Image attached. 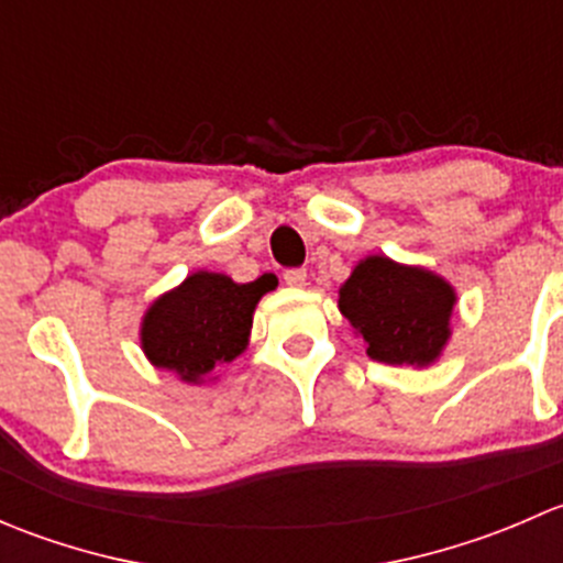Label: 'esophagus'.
I'll return each mask as SVG.
<instances>
[{"label":"esophagus","mask_w":563,"mask_h":563,"mask_svg":"<svg viewBox=\"0 0 563 563\" xmlns=\"http://www.w3.org/2000/svg\"><path fill=\"white\" fill-rule=\"evenodd\" d=\"M283 280H286L288 286H305V280H308V272L299 269V266H291V269L283 272Z\"/></svg>","instance_id":"obj_1"}]
</instances>
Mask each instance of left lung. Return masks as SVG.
Returning <instances> with one entry per match:
<instances>
[{
	"mask_svg": "<svg viewBox=\"0 0 563 563\" xmlns=\"http://www.w3.org/2000/svg\"><path fill=\"white\" fill-rule=\"evenodd\" d=\"M455 291L419 266L371 255L340 288V313L362 334L367 356L387 365H430L450 338Z\"/></svg>",
	"mask_w": 563,
	"mask_h": 563,
	"instance_id": "1",
	"label": "left lung"
}]
</instances>
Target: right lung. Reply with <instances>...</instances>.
<instances>
[{"label":"right lung","instance_id":"obj_1","mask_svg":"<svg viewBox=\"0 0 563 563\" xmlns=\"http://www.w3.org/2000/svg\"><path fill=\"white\" fill-rule=\"evenodd\" d=\"M269 288V275L240 286L225 275L196 272L152 305L141 345L152 365L179 373L181 382H201L214 365L242 354L255 305Z\"/></svg>","mask_w":563,"mask_h":563}]
</instances>
